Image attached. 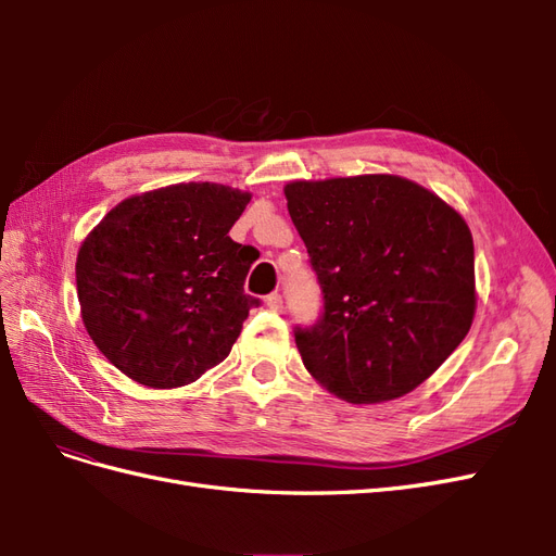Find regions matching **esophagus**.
Listing matches in <instances>:
<instances>
[{"label": "esophagus", "mask_w": 556, "mask_h": 556, "mask_svg": "<svg viewBox=\"0 0 556 556\" xmlns=\"http://www.w3.org/2000/svg\"><path fill=\"white\" fill-rule=\"evenodd\" d=\"M266 308H268V311H280V308H282V296L276 294V292L268 294V296H266Z\"/></svg>", "instance_id": "34e87169"}]
</instances>
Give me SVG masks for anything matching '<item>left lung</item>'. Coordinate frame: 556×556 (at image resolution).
<instances>
[{"instance_id":"1","label":"left lung","mask_w":556,"mask_h":556,"mask_svg":"<svg viewBox=\"0 0 556 556\" xmlns=\"http://www.w3.org/2000/svg\"><path fill=\"white\" fill-rule=\"evenodd\" d=\"M325 294L296 331L308 374L348 403L413 392L473 325V237L462 213L394 174L292 180L282 188Z\"/></svg>"}]
</instances>
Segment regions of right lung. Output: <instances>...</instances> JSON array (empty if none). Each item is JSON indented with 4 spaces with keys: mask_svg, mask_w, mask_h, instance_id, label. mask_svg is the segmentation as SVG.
Instances as JSON below:
<instances>
[{
    "mask_svg": "<svg viewBox=\"0 0 556 556\" xmlns=\"http://www.w3.org/2000/svg\"><path fill=\"white\" fill-rule=\"evenodd\" d=\"M250 197L208 180L166 185L123 199L83 239L80 317L117 371L174 390L229 355L260 306L243 292L255 248L229 239Z\"/></svg>",
    "mask_w": 556,
    "mask_h": 556,
    "instance_id": "1",
    "label": "right lung"
}]
</instances>
